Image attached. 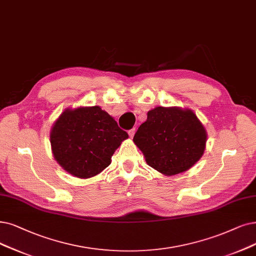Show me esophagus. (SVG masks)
I'll return each mask as SVG.
<instances>
[{
	"mask_svg": "<svg viewBox=\"0 0 256 256\" xmlns=\"http://www.w3.org/2000/svg\"><path fill=\"white\" fill-rule=\"evenodd\" d=\"M136 128H132V129H130L129 131H128V134H129V136L130 138H134V134H136Z\"/></svg>",
	"mask_w": 256,
	"mask_h": 256,
	"instance_id": "1",
	"label": "esophagus"
}]
</instances>
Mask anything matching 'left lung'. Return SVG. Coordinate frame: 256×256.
<instances>
[{"label":"left lung","mask_w":256,"mask_h":256,"mask_svg":"<svg viewBox=\"0 0 256 256\" xmlns=\"http://www.w3.org/2000/svg\"><path fill=\"white\" fill-rule=\"evenodd\" d=\"M206 130L191 110L156 107L147 114L134 142L148 165L166 176L191 168L206 147Z\"/></svg>","instance_id":"1"}]
</instances>
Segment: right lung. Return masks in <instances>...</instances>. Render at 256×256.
Returning <instances> with one entry per match:
<instances>
[{"label": "right lung", "instance_id": "add662e5", "mask_svg": "<svg viewBox=\"0 0 256 256\" xmlns=\"http://www.w3.org/2000/svg\"><path fill=\"white\" fill-rule=\"evenodd\" d=\"M126 131L98 106L64 111L50 134L54 158L70 174L92 178L107 168Z\"/></svg>", "mask_w": 256, "mask_h": 256}]
</instances>
